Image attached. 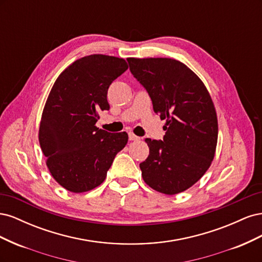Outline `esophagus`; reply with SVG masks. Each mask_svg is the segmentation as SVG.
I'll return each instance as SVG.
<instances>
[{"instance_id":"34e87169","label":"esophagus","mask_w":262,"mask_h":262,"mask_svg":"<svg viewBox=\"0 0 262 262\" xmlns=\"http://www.w3.org/2000/svg\"><path fill=\"white\" fill-rule=\"evenodd\" d=\"M129 140H130V141H139L140 138L137 137L136 134H133L132 132H130V133H129Z\"/></svg>"}]
</instances>
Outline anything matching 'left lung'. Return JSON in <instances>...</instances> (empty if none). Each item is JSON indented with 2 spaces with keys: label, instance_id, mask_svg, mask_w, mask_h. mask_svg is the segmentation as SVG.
<instances>
[{
  "label": "left lung",
  "instance_id": "1",
  "mask_svg": "<svg viewBox=\"0 0 262 262\" xmlns=\"http://www.w3.org/2000/svg\"><path fill=\"white\" fill-rule=\"evenodd\" d=\"M133 76L144 86L153 109L166 119L163 141L145 139L149 154L140 164L150 188L165 194L185 191L209 169L217 144V117L198 75L169 58H128Z\"/></svg>",
  "mask_w": 262,
  "mask_h": 262
}]
</instances>
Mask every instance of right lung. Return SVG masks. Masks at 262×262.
Here are the masks:
<instances>
[{"label": "right lung", "mask_w": 262, "mask_h": 262, "mask_svg": "<svg viewBox=\"0 0 262 262\" xmlns=\"http://www.w3.org/2000/svg\"><path fill=\"white\" fill-rule=\"evenodd\" d=\"M128 68L121 58L87 55L69 66L52 86L39 143L52 177L71 192H86L102 184L128 142L126 132L110 133L96 126L100 110L110 108V84Z\"/></svg>", "instance_id": "right-lung-1"}]
</instances>
